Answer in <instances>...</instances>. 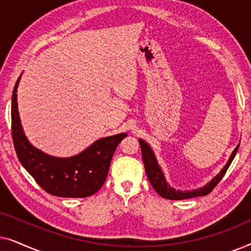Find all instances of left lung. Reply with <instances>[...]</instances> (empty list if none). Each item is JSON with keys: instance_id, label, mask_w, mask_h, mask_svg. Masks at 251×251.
<instances>
[{"instance_id": "8db88e82", "label": "left lung", "mask_w": 251, "mask_h": 251, "mask_svg": "<svg viewBox=\"0 0 251 251\" xmlns=\"http://www.w3.org/2000/svg\"><path fill=\"white\" fill-rule=\"evenodd\" d=\"M140 149H142V155H143V162L144 167H145V171L147 175V178H149L150 183L154 187V190L157 192V194L161 195V197L164 199H169V200H184V199H190V198H197V197H203V195H207L210 193V192L214 190L223 177L226 171H227L229 164L232 163L233 159L236 155V152H238L240 144L235 147L234 151H233L231 156L227 161V163L223 167L221 173L212 178V179L209 181L208 184H205L204 186L200 188H195V190L192 191H180L176 190V188L171 187L166 179V176H164L163 170L161 169L159 162H157L155 154H154L153 150L151 149V146L147 144L144 139H139Z\"/></svg>"}]
</instances>
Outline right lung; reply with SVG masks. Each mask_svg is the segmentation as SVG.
<instances>
[{"label": "right lung", "instance_id": "1", "mask_svg": "<svg viewBox=\"0 0 251 251\" xmlns=\"http://www.w3.org/2000/svg\"><path fill=\"white\" fill-rule=\"evenodd\" d=\"M16 82L11 102V130L17 156L37 184L49 194L60 198H87L95 194L107 177L116 147L126 132L96 140L81 153L70 157L49 155L29 143L20 122Z\"/></svg>", "mask_w": 251, "mask_h": 251}]
</instances>
